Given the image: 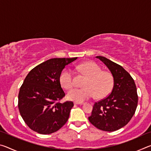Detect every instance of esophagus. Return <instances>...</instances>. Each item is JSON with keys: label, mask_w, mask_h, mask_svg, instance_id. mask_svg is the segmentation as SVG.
I'll return each instance as SVG.
<instances>
[{"label": "esophagus", "mask_w": 151, "mask_h": 151, "mask_svg": "<svg viewBox=\"0 0 151 151\" xmlns=\"http://www.w3.org/2000/svg\"><path fill=\"white\" fill-rule=\"evenodd\" d=\"M74 104H84V103H83V102H82V103H80V102H75V103H74Z\"/></svg>", "instance_id": "34e87169"}]
</instances>
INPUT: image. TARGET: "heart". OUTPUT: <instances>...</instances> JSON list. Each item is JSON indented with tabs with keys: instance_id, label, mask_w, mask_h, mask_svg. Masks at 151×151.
<instances>
[{
	"instance_id": "obj_1",
	"label": "heart",
	"mask_w": 151,
	"mask_h": 151,
	"mask_svg": "<svg viewBox=\"0 0 151 151\" xmlns=\"http://www.w3.org/2000/svg\"><path fill=\"white\" fill-rule=\"evenodd\" d=\"M76 69L86 76L83 88H74L66 94L70 101L83 102L96 96L103 98L111 93L113 86V77L111 73L101 70L98 65L93 62H86L78 65ZM59 81L61 86L66 89H70L74 86L73 73L66 68L60 73Z\"/></svg>"
}]
</instances>
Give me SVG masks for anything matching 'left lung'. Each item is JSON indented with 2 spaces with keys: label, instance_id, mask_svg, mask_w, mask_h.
<instances>
[{
  "label": "left lung",
  "instance_id": "8db88e82",
  "mask_svg": "<svg viewBox=\"0 0 151 151\" xmlns=\"http://www.w3.org/2000/svg\"><path fill=\"white\" fill-rule=\"evenodd\" d=\"M96 58L111 71L114 85L111 93L105 99L94 103L88 120L101 131H115L131 121L136 111L137 87L133 78L122 66L101 56Z\"/></svg>",
  "mask_w": 151,
  "mask_h": 151
}]
</instances>
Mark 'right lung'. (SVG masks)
<instances>
[{
	"mask_svg": "<svg viewBox=\"0 0 151 151\" xmlns=\"http://www.w3.org/2000/svg\"><path fill=\"white\" fill-rule=\"evenodd\" d=\"M76 58H51L35 66L26 76L19 91L18 106L24 122L32 131L51 134L67 122L74 104L59 102L65 96L59 77L65 66Z\"/></svg>",
	"mask_w": 151,
	"mask_h": 151,
	"instance_id": "obj_1",
	"label": "right lung"
}]
</instances>
